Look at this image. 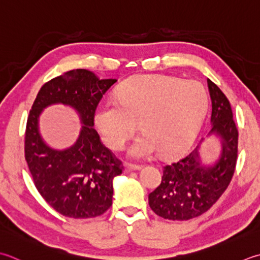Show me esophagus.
<instances>
[{
    "label": "esophagus",
    "instance_id": "esophagus-1",
    "mask_svg": "<svg viewBox=\"0 0 260 260\" xmlns=\"http://www.w3.org/2000/svg\"><path fill=\"white\" fill-rule=\"evenodd\" d=\"M141 167L140 166H134V165H128L127 164L125 167V171L126 172H131V171H136V170H140Z\"/></svg>",
    "mask_w": 260,
    "mask_h": 260
}]
</instances>
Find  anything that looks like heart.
<instances>
[{
    "label": "heart",
    "instance_id": "heart-1",
    "mask_svg": "<svg viewBox=\"0 0 260 260\" xmlns=\"http://www.w3.org/2000/svg\"><path fill=\"white\" fill-rule=\"evenodd\" d=\"M207 104L206 90L198 81L139 75L117 88L116 101L101 105L94 121L106 143L115 150L123 149L140 124L144 134L131 147L129 155L134 159H145L156 150L160 155L169 156L194 139Z\"/></svg>",
    "mask_w": 260,
    "mask_h": 260
}]
</instances>
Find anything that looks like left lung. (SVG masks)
I'll list each match as a JSON object with an SVG mask.
<instances>
[{
	"label": "left lung",
	"mask_w": 260,
	"mask_h": 260,
	"mask_svg": "<svg viewBox=\"0 0 260 260\" xmlns=\"http://www.w3.org/2000/svg\"><path fill=\"white\" fill-rule=\"evenodd\" d=\"M212 100L210 135L221 139L222 153L214 166L203 167L198 147L164 166L160 185L149 194V205L156 215L172 221H186L202 215L226 190L235 175L239 132L230 101L207 79Z\"/></svg>",
	"instance_id": "left-lung-1"
}]
</instances>
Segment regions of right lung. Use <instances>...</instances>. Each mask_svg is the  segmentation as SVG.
I'll list each match as a JSON object with an SVG mask.
<instances>
[{
    "mask_svg": "<svg viewBox=\"0 0 260 260\" xmlns=\"http://www.w3.org/2000/svg\"><path fill=\"white\" fill-rule=\"evenodd\" d=\"M115 82V79L99 80L84 69L69 71L40 88L29 113L25 161L39 194L64 216L96 217L113 204V179L124 167L103 144L93 126L99 103ZM53 103L72 106L84 124L77 143L63 151L46 146L38 132L40 113Z\"/></svg>",
    "mask_w": 260,
    "mask_h": 260,
    "instance_id": "obj_1",
    "label": "right lung"
}]
</instances>
